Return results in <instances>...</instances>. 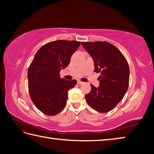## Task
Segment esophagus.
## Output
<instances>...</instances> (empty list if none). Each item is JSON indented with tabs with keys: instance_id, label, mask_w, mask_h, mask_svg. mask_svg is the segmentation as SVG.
I'll list each match as a JSON object with an SVG mask.
<instances>
[{
	"instance_id": "obj_1",
	"label": "esophagus",
	"mask_w": 154,
	"mask_h": 154,
	"mask_svg": "<svg viewBox=\"0 0 154 154\" xmlns=\"http://www.w3.org/2000/svg\"><path fill=\"white\" fill-rule=\"evenodd\" d=\"M77 83H78V84H79V85H82V84H83V82H81V81H78Z\"/></svg>"
}]
</instances>
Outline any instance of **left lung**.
<instances>
[{
    "mask_svg": "<svg viewBox=\"0 0 154 154\" xmlns=\"http://www.w3.org/2000/svg\"><path fill=\"white\" fill-rule=\"evenodd\" d=\"M93 58L94 71L100 72L99 87L91 85L85 95L88 105L100 113H107L116 107L127 92L130 70L126 59L116 46L106 41L82 42Z\"/></svg>",
    "mask_w": 154,
    "mask_h": 154,
    "instance_id": "1",
    "label": "left lung"
}]
</instances>
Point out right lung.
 I'll return each instance as SVG.
<instances>
[{"label":"right lung","instance_id":"right-lung-1","mask_svg":"<svg viewBox=\"0 0 154 154\" xmlns=\"http://www.w3.org/2000/svg\"><path fill=\"white\" fill-rule=\"evenodd\" d=\"M80 44L77 41H51L34 57L28 70V91L36 107L44 114L55 116L66 106L68 91L77 81L62 79L60 71L69 65Z\"/></svg>","mask_w":154,"mask_h":154}]
</instances>
